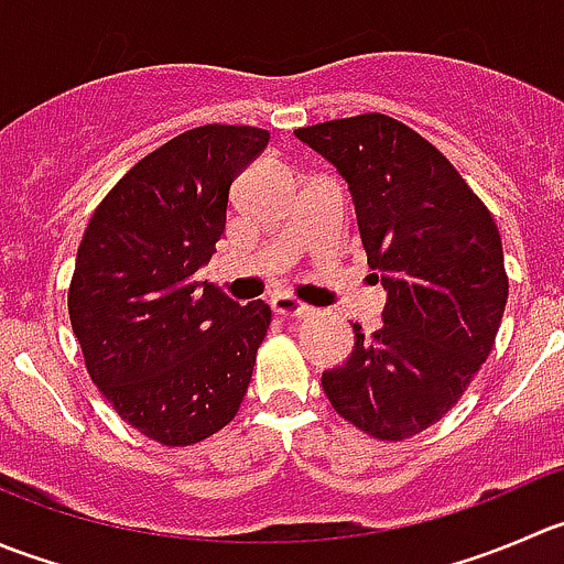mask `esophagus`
Returning <instances> with one entry per match:
<instances>
[{"mask_svg": "<svg viewBox=\"0 0 564 564\" xmlns=\"http://www.w3.org/2000/svg\"><path fill=\"white\" fill-rule=\"evenodd\" d=\"M270 305L278 316H283V319H303V316L311 314L308 305H303L297 297H292V294H275V297L270 300Z\"/></svg>", "mask_w": 564, "mask_h": 564, "instance_id": "esophagus-1", "label": "esophagus"}]
</instances>
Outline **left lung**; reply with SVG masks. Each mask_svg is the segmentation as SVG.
I'll return each mask as SVG.
<instances>
[{
    "label": "left lung",
    "mask_w": 564,
    "mask_h": 564,
    "mask_svg": "<svg viewBox=\"0 0 564 564\" xmlns=\"http://www.w3.org/2000/svg\"><path fill=\"white\" fill-rule=\"evenodd\" d=\"M347 182L360 242L386 289L382 327L322 388L380 441L427 430L488 360L507 305L499 228L452 162L410 126L369 112L294 131Z\"/></svg>",
    "instance_id": "left-lung-1"
}]
</instances>
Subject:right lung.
Returning a JSON list of instances; mask_svg holds the SVG:
<instances>
[{"mask_svg": "<svg viewBox=\"0 0 564 564\" xmlns=\"http://www.w3.org/2000/svg\"><path fill=\"white\" fill-rule=\"evenodd\" d=\"M270 143L253 126H198L137 162L93 212L68 314L93 382L123 421L165 446L209 438L237 415L264 300L239 305L198 270L226 234L231 184Z\"/></svg>", "mask_w": 564, "mask_h": 564, "instance_id": "right-lung-1", "label": "right lung"}]
</instances>
